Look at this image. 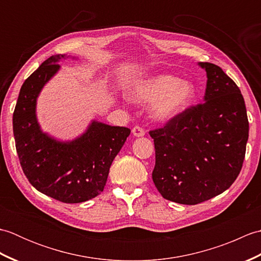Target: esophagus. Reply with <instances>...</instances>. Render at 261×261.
Masks as SVG:
<instances>
[{
  "label": "esophagus",
  "mask_w": 261,
  "mask_h": 261,
  "mask_svg": "<svg viewBox=\"0 0 261 261\" xmlns=\"http://www.w3.org/2000/svg\"><path fill=\"white\" fill-rule=\"evenodd\" d=\"M132 135H134V136L137 137V138H140V137L145 136L146 132L143 131L140 126H135L134 129H132Z\"/></svg>",
  "instance_id": "1"
}]
</instances>
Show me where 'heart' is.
Returning a JSON list of instances; mask_svg holds the SVG:
<instances>
[{
  "label": "heart",
  "instance_id": "b5f03b06",
  "mask_svg": "<svg viewBox=\"0 0 261 261\" xmlns=\"http://www.w3.org/2000/svg\"><path fill=\"white\" fill-rule=\"evenodd\" d=\"M195 95V86L191 82L162 74L136 83L131 96L137 103H153L152 118L165 123L184 113L192 105Z\"/></svg>",
  "mask_w": 261,
  "mask_h": 261
}]
</instances>
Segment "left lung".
<instances>
[{
	"label": "left lung",
	"instance_id": "obj_1",
	"mask_svg": "<svg viewBox=\"0 0 261 261\" xmlns=\"http://www.w3.org/2000/svg\"><path fill=\"white\" fill-rule=\"evenodd\" d=\"M206 71L204 103L150 131L156 150L152 180L168 201L195 205L228 190L239 175L249 137L245 99L219 66Z\"/></svg>",
	"mask_w": 261,
	"mask_h": 261
}]
</instances>
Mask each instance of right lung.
Masks as SVG:
<instances>
[{"mask_svg":"<svg viewBox=\"0 0 261 261\" xmlns=\"http://www.w3.org/2000/svg\"><path fill=\"white\" fill-rule=\"evenodd\" d=\"M65 59L79 57L55 55L25 80L13 113V135L21 167L30 184L49 197L74 204L103 192L113 159L131 131L92 120L82 135L62 140L41 129L38 97Z\"/></svg>","mask_w":261,"mask_h":261,"instance_id":"right-lung-1","label":"right lung"}]
</instances>
